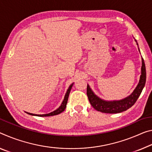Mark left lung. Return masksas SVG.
<instances>
[{"label":"left lung","instance_id":"8db88e82","mask_svg":"<svg viewBox=\"0 0 152 152\" xmlns=\"http://www.w3.org/2000/svg\"><path fill=\"white\" fill-rule=\"evenodd\" d=\"M137 45H138L137 40H135ZM141 74L140 76V80L137 85V87L133 92L128 97L118 101H105L97 97L95 93L93 92L88 85L86 88V94L90 103L94 109L99 112L103 113H107V114H117L128 110L131 107L137 102V99L140 96L142 90L145 86L146 81V69L144 60L142 58V66H141Z\"/></svg>","mask_w":152,"mask_h":152}]
</instances>
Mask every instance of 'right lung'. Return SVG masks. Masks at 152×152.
Here are the masks:
<instances>
[{
    "instance_id": "add662e5",
    "label": "right lung",
    "mask_w": 152,
    "mask_h": 152,
    "mask_svg": "<svg viewBox=\"0 0 152 152\" xmlns=\"http://www.w3.org/2000/svg\"><path fill=\"white\" fill-rule=\"evenodd\" d=\"M74 83H72V85L69 86L68 89H67V92L66 93V95H65V97L64 99V101L63 102H62L61 105H60L59 107V108H57L56 110L53 111V112L49 113V114H31V113H29V112H26L27 114H30V115H37V116H40V117H45V116H51V115H57V114H59L60 113L63 112L65 110L66 107V105H67V99H68V97H69V93H70V91H71V88L72 87V86H73Z\"/></svg>"
}]
</instances>
